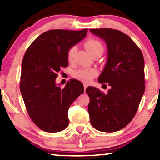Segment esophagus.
I'll return each instance as SVG.
<instances>
[{"instance_id": "esophagus-1", "label": "esophagus", "mask_w": 160, "mask_h": 160, "mask_svg": "<svg viewBox=\"0 0 160 160\" xmlns=\"http://www.w3.org/2000/svg\"><path fill=\"white\" fill-rule=\"evenodd\" d=\"M84 91L86 92V88H87V86H88V85L86 83H84Z\"/></svg>"}]
</instances>
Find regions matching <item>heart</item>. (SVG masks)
Returning <instances> with one entry per match:
<instances>
[{"label":"heart","instance_id":"obj_1","mask_svg":"<svg viewBox=\"0 0 160 160\" xmlns=\"http://www.w3.org/2000/svg\"><path fill=\"white\" fill-rule=\"evenodd\" d=\"M86 48L87 51L91 53L92 55L95 54V53L98 52H103V46L102 43L98 40L95 39V38H91L88 39L84 44ZM77 51V47H72L68 50L67 57H68V60L69 62H72L74 59V54ZM98 72L95 68H80L79 70L76 71L74 72V78H77L78 80L83 82H90L94 78L97 76Z\"/></svg>","mask_w":160,"mask_h":160}]
</instances>
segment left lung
Here are the masks:
<instances>
[{"instance_id":"1","label":"left lung","mask_w":160,"mask_h":160,"mask_svg":"<svg viewBox=\"0 0 160 160\" xmlns=\"http://www.w3.org/2000/svg\"><path fill=\"white\" fill-rule=\"evenodd\" d=\"M90 32L107 44V61L98 82L110 86L107 95L93 86L86 88L90 122L99 131H118L135 116L145 92L143 54L135 42L119 30L101 28L90 29Z\"/></svg>"}]
</instances>
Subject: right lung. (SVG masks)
<instances>
[{"instance_id":"1","label":"right lung","mask_w":160,"mask_h":160,"mask_svg":"<svg viewBox=\"0 0 160 160\" xmlns=\"http://www.w3.org/2000/svg\"><path fill=\"white\" fill-rule=\"evenodd\" d=\"M82 30H51L41 34L28 48L22 64L20 90L32 121L41 130L59 132L68 126V111L83 85L71 79L64 88L56 83L57 73L68 65V50L86 37Z\"/></svg>"}]
</instances>
